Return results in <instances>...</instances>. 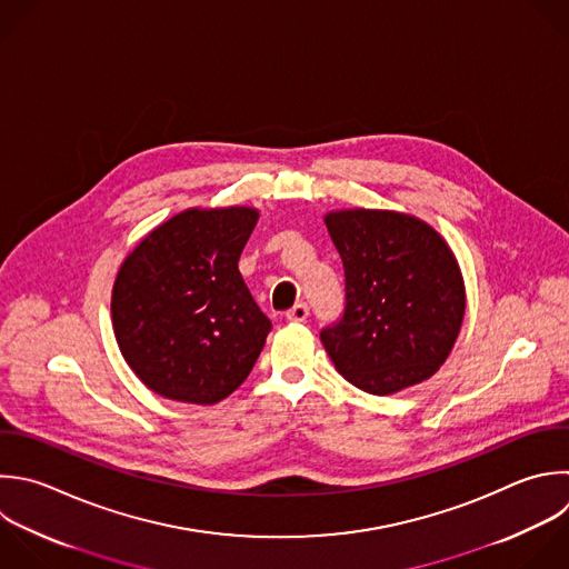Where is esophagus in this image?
I'll return each instance as SVG.
<instances>
[{"label":"esophagus","mask_w":569,"mask_h":569,"mask_svg":"<svg viewBox=\"0 0 569 569\" xmlns=\"http://www.w3.org/2000/svg\"><path fill=\"white\" fill-rule=\"evenodd\" d=\"M284 318H287L289 322H305V320L309 318V307H307L305 302H298L296 307H291V309L284 313Z\"/></svg>","instance_id":"obj_1"}]
</instances>
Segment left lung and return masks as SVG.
<instances>
[{"label":"left lung","mask_w":569,"mask_h":569,"mask_svg":"<svg viewBox=\"0 0 569 569\" xmlns=\"http://www.w3.org/2000/svg\"><path fill=\"white\" fill-rule=\"evenodd\" d=\"M325 224L345 269L342 316L320 331L336 369L376 396L431 378L465 316V284L447 242L396 211H331Z\"/></svg>","instance_id":"8db88e82"}]
</instances>
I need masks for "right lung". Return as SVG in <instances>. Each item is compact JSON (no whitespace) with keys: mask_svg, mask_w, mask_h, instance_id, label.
<instances>
[{"mask_svg":"<svg viewBox=\"0 0 569 569\" xmlns=\"http://www.w3.org/2000/svg\"><path fill=\"white\" fill-rule=\"evenodd\" d=\"M258 222L249 207L189 209L122 262L111 316L120 351L156 393L216 405L251 373L271 320L238 260Z\"/></svg>","mask_w":569,"mask_h":569,"instance_id":"obj_1","label":"right lung"}]
</instances>
